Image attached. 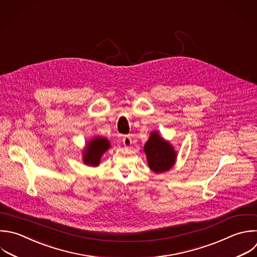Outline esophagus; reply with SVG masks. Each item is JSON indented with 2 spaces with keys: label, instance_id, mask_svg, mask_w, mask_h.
Instances as JSON below:
<instances>
[{
  "label": "esophagus",
  "instance_id": "34e87169",
  "mask_svg": "<svg viewBox=\"0 0 257 257\" xmlns=\"http://www.w3.org/2000/svg\"><path fill=\"white\" fill-rule=\"evenodd\" d=\"M122 143L125 147H130L132 145V138L130 136H124L122 138Z\"/></svg>",
  "mask_w": 257,
  "mask_h": 257
}]
</instances>
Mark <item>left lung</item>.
I'll return each instance as SVG.
<instances>
[{
    "mask_svg": "<svg viewBox=\"0 0 257 257\" xmlns=\"http://www.w3.org/2000/svg\"><path fill=\"white\" fill-rule=\"evenodd\" d=\"M150 168L157 173L170 170L176 160V153L173 147L163 140L157 132H153L145 145Z\"/></svg>",
    "mask_w": 257,
    "mask_h": 257,
    "instance_id": "8db88e82",
    "label": "left lung"
}]
</instances>
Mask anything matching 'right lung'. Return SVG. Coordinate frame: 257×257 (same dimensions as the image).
<instances>
[{"mask_svg":"<svg viewBox=\"0 0 257 257\" xmlns=\"http://www.w3.org/2000/svg\"><path fill=\"white\" fill-rule=\"evenodd\" d=\"M109 148V142L103 138H95L90 143L85 150L84 163L90 166H97L99 164L102 154Z\"/></svg>","mask_w":257,"mask_h":257,"instance_id":"obj_1","label":"right lung"}]
</instances>
